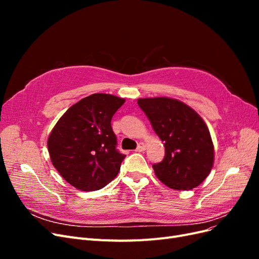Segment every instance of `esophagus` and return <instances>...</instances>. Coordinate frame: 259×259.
Instances as JSON below:
<instances>
[{
	"instance_id": "1",
	"label": "esophagus",
	"mask_w": 259,
	"mask_h": 259,
	"mask_svg": "<svg viewBox=\"0 0 259 259\" xmlns=\"http://www.w3.org/2000/svg\"><path fill=\"white\" fill-rule=\"evenodd\" d=\"M146 150V145L144 143H139L137 148H136V151L137 152H142V151H145Z\"/></svg>"
}]
</instances>
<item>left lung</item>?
Returning a JSON list of instances; mask_svg holds the SVG:
<instances>
[{"mask_svg":"<svg viewBox=\"0 0 259 259\" xmlns=\"http://www.w3.org/2000/svg\"><path fill=\"white\" fill-rule=\"evenodd\" d=\"M137 103L165 147L163 161L152 165L156 177L175 190L202 184L214 163L213 142L202 117L173 98H140Z\"/></svg>","mask_w":259,"mask_h":259,"instance_id":"obj_1","label":"left lung"}]
</instances>
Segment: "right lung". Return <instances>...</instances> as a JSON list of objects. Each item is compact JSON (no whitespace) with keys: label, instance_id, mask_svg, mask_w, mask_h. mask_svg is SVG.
Returning a JSON list of instances; mask_svg holds the SVG:
<instances>
[{"label":"right lung","instance_id":"1","mask_svg":"<svg viewBox=\"0 0 259 259\" xmlns=\"http://www.w3.org/2000/svg\"><path fill=\"white\" fill-rule=\"evenodd\" d=\"M125 99L93 94L70 107L48 140L53 165L82 191L99 190L115 178L125 155L116 150L111 119Z\"/></svg>","mask_w":259,"mask_h":259}]
</instances>
